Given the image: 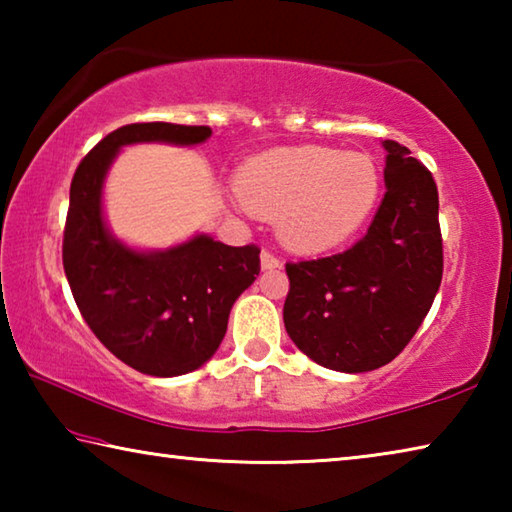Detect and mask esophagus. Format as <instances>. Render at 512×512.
<instances>
[{
    "label": "esophagus",
    "instance_id": "34e87169",
    "mask_svg": "<svg viewBox=\"0 0 512 512\" xmlns=\"http://www.w3.org/2000/svg\"><path fill=\"white\" fill-rule=\"evenodd\" d=\"M262 268H280V257H275L271 250H262Z\"/></svg>",
    "mask_w": 512,
    "mask_h": 512
}]
</instances>
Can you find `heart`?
I'll return each mask as SVG.
<instances>
[{"label":"heart","mask_w":512,"mask_h":512,"mask_svg":"<svg viewBox=\"0 0 512 512\" xmlns=\"http://www.w3.org/2000/svg\"><path fill=\"white\" fill-rule=\"evenodd\" d=\"M379 167L368 153L293 146L257 155L241 167L237 196L264 219H275L284 246L320 253L350 239L379 198Z\"/></svg>","instance_id":"b5f03b06"}]
</instances>
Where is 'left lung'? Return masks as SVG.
<instances>
[{
    "label": "left lung",
    "instance_id": "1",
    "mask_svg": "<svg viewBox=\"0 0 512 512\" xmlns=\"http://www.w3.org/2000/svg\"><path fill=\"white\" fill-rule=\"evenodd\" d=\"M386 194L366 237L343 253L289 262L284 327L311 361L339 372L391 363L443 280L438 189L406 146L384 142Z\"/></svg>",
    "mask_w": 512,
    "mask_h": 512
}]
</instances>
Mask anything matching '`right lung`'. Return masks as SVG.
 I'll use <instances>...</instances> for the list:
<instances>
[{"mask_svg":"<svg viewBox=\"0 0 512 512\" xmlns=\"http://www.w3.org/2000/svg\"><path fill=\"white\" fill-rule=\"evenodd\" d=\"M207 126L128 124L81 160L69 187L63 266L81 316L126 366L153 377L201 368L228 329L235 300L259 275L257 246H225L196 235L164 250H135L103 219V183L121 146L203 144Z\"/></svg>","mask_w":512,"mask_h":512,"instance_id":"add662e5","label":"right lung"}]
</instances>
